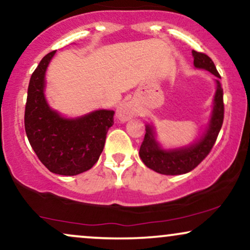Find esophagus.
Segmentation results:
<instances>
[{"label": "esophagus", "mask_w": 250, "mask_h": 250, "mask_svg": "<svg viewBox=\"0 0 250 250\" xmlns=\"http://www.w3.org/2000/svg\"><path fill=\"white\" fill-rule=\"evenodd\" d=\"M135 114H136V109H135L134 104L131 102H127V104H123L121 107L117 110V117H119L121 121H128L129 119H131Z\"/></svg>", "instance_id": "obj_1"}]
</instances>
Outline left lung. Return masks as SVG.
I'll list each match as a JSON object with an SVG mask.
<instances>
[{"instance_id": "obj_1", "label": "left lung", "mask_w": 250, "mask_h": 250, "mask_svg": "<svg viewBox=\"0 0 250 250\" xmlns=\"http://www.w3.org/2000/svg\"><path fill=\"white\" fill-rule=\"evenodd\" d=\"M192 55L194 58L193 64L195 67L204 68V70L211 72L215 77L221 78L219 72L216 71L214 62L208 56L194 50L192 51ZM224 91H222L220 81L216 80L214 108H213L209 128L205 136L201 138L199 142L191 146L190 148L165 151V150L159 148L158 143L155 141L152 129L146 127V133L144 135V140L140 148L141 159L149 169L162 174L174 176V174L190 172L211 152L216 138H218V135L220 133L222 123H224Z\"/></svg>"}]
</instances>
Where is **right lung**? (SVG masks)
Returning a JSON list of instances; mask_svg holds the SVG:
<instances>
[{"label":"right lung","instance_id":"obj_1","mask_svg":"<svg viewBox=\"0 0 250 250\" xmlns=\"http://www.w3.org/2000/svg\"><path fill=\"white\" fill-rule=\"evenodd\" d=\"M55 53H47L30 78L24 127L30 146L51 172L76 176L98 162L115 113L96 110L80 119L68 120L51 109L44 98V78Z\"/></svg>","mask_w":250,"mask_h":250}]
</instances>
